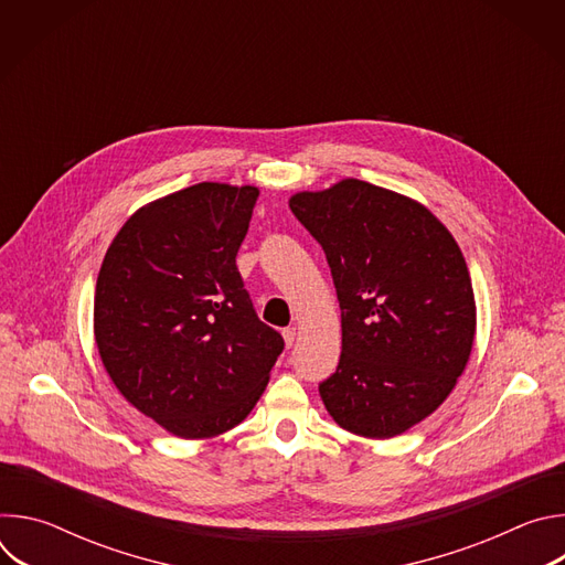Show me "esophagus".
Listing matches in <instances>:
<instances>
[{
    "label": "esophagus",
    "mask_w": 565,
    "mask_h": 565,
    "mask_svg": "<svg viewBox=\"0 0 565 565\" xmlns=\"http://www.w3.org/2000/svg\"><path fill=\"white\" fill-rule=\"evenodd\" d=\"M295 340H297V329H295V327L284 329V342H286V347H288V349L295 344Z\"/></svg>",
    "instance_id": "1"
}]
</instances>
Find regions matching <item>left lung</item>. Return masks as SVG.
<instances>
[{
  "label": "left lung",
  "instance_id": "left-lung-1",
  "mask_svg": "<svg viewBox=\"0 0 565 565\" xmlns=\"http://www.w3.org/2000/svg\"><path fill=\"white\" fill-rule=\"evenodd\" d=\"M288 203L324 248L342 310L340 364L319 384L327 412L355 436L405 434L447 399L473 347L456 238L418 201L358 179Z\"/></svg>",
  "mask_w": 565,
  "mask_h": 565
}]
</instances>
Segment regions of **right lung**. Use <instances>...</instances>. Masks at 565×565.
Here are the masks:
<instances>
[{"label": "right lung", "instance_id": "obj_1", "mask_svg": "<svg viewBox=\"0 0 565 565\" xmlns=\"http://www.w3.org/2000/svg\"><path fill=\"white\" fill-rule=\"evenodd\" d=\"M257 199L253 185L196 183L151 201L100 266V360L129 405L185 440L244 420L284 351L236 268Z\"/></svg>", "mask_w": 565, "mask_h": 565}]
</instances>
